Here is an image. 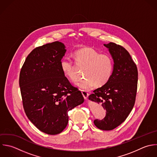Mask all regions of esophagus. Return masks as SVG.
Wrapping results in <instances>:
<instances>
[{"instance_id": "34e87169", "label": "esophagus", "mask_w": 157, "mask_h": 157, "mask_svg": "<svg viewBox=\"0 0 157 157\" xmlns=\"http://www.w3.org/2000/svg\"><path fill=\"white\" fill-rule=\"evenodd\" d=\"M81 93H82V95H83L84 99H85V100H87V97H88V96H89L88 92H87L85 91V90H81Z\"/></svg>"}]
</instances>
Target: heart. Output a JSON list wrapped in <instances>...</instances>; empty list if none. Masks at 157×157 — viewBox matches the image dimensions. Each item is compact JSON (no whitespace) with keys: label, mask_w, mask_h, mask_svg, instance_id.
I'll return each instance as SVG.
<instances>
[{"label":"heart","mask_w":157,"mask_h":157,"mask_svg":"<svg viewBox=\"0 0 157 157\" xmlns=\"http://www.w3.org/2000/svg\"><path fill=\"white\" fill-rule=\"evenodd\" d=\"M73 57L77 65L84 67V76L86 78L76 82L80 89L89 90L95 85L98 87H102L111 79L114 61L109 54H100L90 47H85L76 51ZM60 68L65 76L72 81L76 79L75 65L70 58L62 59Z\"/></svg>","instance_id":"1"}]
</instances>
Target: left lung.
I'll return each instance as SVG.
<instances>
[{
	"instance_id": "1",
	"label": "left lung",
	"mask_w": 157,
	"mask_h": 157,
	"mask_svg": "<svg viewBox=\"0 0 157 157\" xmlns=\"http://www.w3.org/2000/svg\"><path fill=\"white\" fill-rule=\"evenodd\" d=\"M104 46L113 59V73L109 81L94 90L89 99L100 103L106 111L103 119L94 121L95 125L102 130H112L125 121L133 108L138 73L136 63L123 46L112 42Z\"/></svg>"
}]
</instances>
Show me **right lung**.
<instances>
[{
	"label": "right lung",
	"instance_id": "right-lung-1",
	"mask_svg": "<svg viewBox=\"0 0 157 157\" xmlns=\"http://www.w3.org/2000/svg\"><path fill=\"white\" fill-rule=\"evenodd\" d=\"M65 48L59 41L35 48L25 59L19 75L26 116L38 130L51 135L66 128L68 112L84 101L81 91L71 84L61 70Z\"/></svg>",
	"mask_w": 157,
	"mask_h": 157
}]
</instances>
